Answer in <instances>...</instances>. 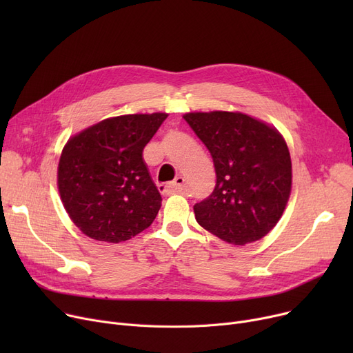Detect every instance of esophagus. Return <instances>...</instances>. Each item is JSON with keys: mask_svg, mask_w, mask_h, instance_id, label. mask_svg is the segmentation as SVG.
<instances>
[{"mask_svg": "<svg viewBox=\"0 0 353 353\" xmlns=\"http://www.w3.org/2000/svg\"><path fill=\"white\" fill-rule=\"evenodd\" d=\"M183 186H184V179L181 176H177L169 186H163V184H160L159 189L163 192V193H180L183 190Z\"/></svg>", "mask_w": 353, "mask_h": 353, "instance_id": "34e87169", "label": "esophagus"}]
</instances>
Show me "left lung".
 <instances>
[{
  "mask_svg": "<svg viewBox=\"0 0 353 353\" xmlns=\"http://www.w3.org/2000/svg\"><path fill=\"white\" fill-rule=\"evenodd\" d=\"M183 119L208 147L216 170L213 193L194 205L197 223L243 246L281 220L292 192V160L276 127L239 111H192Z\"/></svg>",
  "mask_w": 353,
  "mask_h": 353,
  "instance_id": "1",
  "label": "left lung"
}]
</instances>
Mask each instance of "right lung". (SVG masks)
I'll return each instance as SVG.
<instances>
[{
	"label": "right lung",
	"instance_id": "add662e5",
	"mask_svg": "<svg viewBox=\"0 0 353 353\" xmlns=\"http://www.w3.org/2000/svg\"><path fill=\"white\" fill-rule=\"evenodd\" d=\"M167 113L108 117L68 139L57 188L68 217L97 242L120 243L153 223L161 196L143 161V148Z\"/></svg>",
	"mask_w": 353,
	"mask_h": 353
}]
</instances>
